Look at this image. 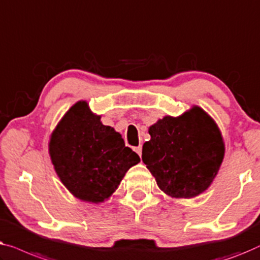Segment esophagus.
Masks as SVG:
<instances>
[{
	"mask_svg": "<svg viewBox=\"0 0 260 260\" xmlns=\"http://www.w3.org/2000/svg\"><path fill=\"white\" fill-rule=\"evenodd\" d=\"M134 151L137 152L138 154L141 156V152H142V146H138V147H135V148H134Z\"/></svg>",
	"mask_w": 260,
	"mask_h": 260,
	"instance_id": "1",
	"label": "esophagus"
}]
</instances>
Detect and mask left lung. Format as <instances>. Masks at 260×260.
Listing matches in <instances>:
<instances>
[{"mask_svg": "<svg viewBox=\"0 0 260 260\" xmlns=\"http://www.w3.org/2000/svg\"><path fill=\"white\" fill-rule=\"evenodd\" d=\"M142 161L172 198H193L206 189L224 159V142L215 122L202 108L179 118L165 116L149 127Z\"/></svg>", "mask_w": 260, "mask_h": 260, "instance_id": "obj_1", "label": "left lung"}]
</instances>
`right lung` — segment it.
Here are the masks:
<instances>
[{"instance_id":"obj_1","label":"right lung","mask_w":260,"mask_h":260,"mask_svg":"<svg viewBox=\"0 0 260 260\" xmlns=\"http://www.w3.org/2000/svg\"><path fill=\"white\" fill-rule=\"evenodd\" d=\"M49 153L69 192L95 204L107 199L126 172L140 161L137 153L126 147L121 134L102 125L86 101L75 104L58 122Z\"/></svg>"}]
</instances>
